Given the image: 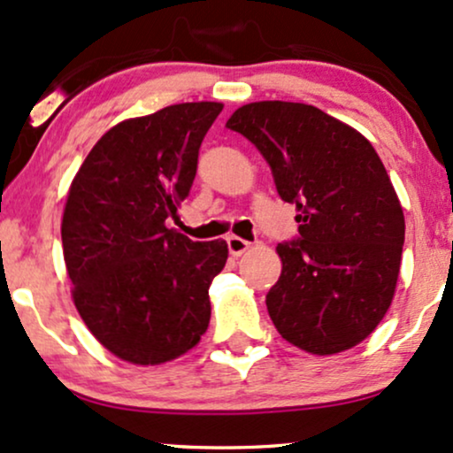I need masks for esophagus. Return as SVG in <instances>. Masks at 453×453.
<instances>
[{
  "instance_id": "34e87169",
  "label": "esophagus",
  "mask_w": 453,
  "mask_h": 453,
  "mask_svg": "<svg viewBox=\"0 0 453 453\" xmlns=\"http://www.w3.org/2000/svg\"><path fill=\"white\" fill-rule=\"evenodd\" d=\"M249 247H250V242L244 241V238H241V236L227 238V249H230V253L234 255V257H241L244 250H249Z\"/></svg>"
}]
</instances>
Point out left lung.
Here are the masks:
<instances>
[{"mask_svg": "<svg viewBox=\"0 0 453 453\" xmlns=\"http://www.w3.org/2000/svg\"><path fill=\"white\" fill-rule=\"evenodd\" d=\"M226 127L257 147L297 211L299 236L276 247L272 323L320 357L357 346L388 312L405 242L401 203L373 145L306 103H249Z\"/></svg>", "mask_w": 453, "mask_h": 453, "instance_id": "1", "label": "left lung"}]
</instances>
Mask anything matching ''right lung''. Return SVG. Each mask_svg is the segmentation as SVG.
Listing matches in <instances>:
<instances>
[{
    "label": "right lung",
    "mask_w": 453,
    "mask_h": 453,
    "mask_svg": "<svg viewBox=\"0 0 453 453\" xmlns=\"http://www.w3.org/2000/svg\"><path fill=\"white\" fill-rule=\"evenodd\" d=\"M221 103L124 119L96 141L69 188L61 238L73 303L122 361L160 365L200 342L226 241L194 242L166 221L192 189Z\"/></svg>",
    "instance_id": "right-lung-1"
}]
</instances>
